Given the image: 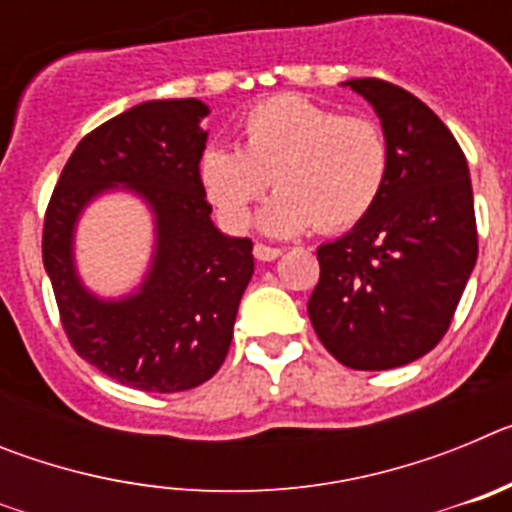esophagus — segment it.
Returning a JSON list of instances; mask_svg holds the SVG:
<instances>
[{"label": "esophagus", "instance_id": "1", "mask_svg": "<svg viewBox=\"0 0 512 512\" xmlns=\"http://www.w3.org/2000/svg\"><path fill=\"white\" fill-rule=\"evenodd\" d=\"M253 256H256L259 261H274L282 256V248L266 246V243H256V248H253Z\"/></svg>", "mask_w": 512, "mask_h": 512}]
</instances>
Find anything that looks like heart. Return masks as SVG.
<instances>
[{
	"mask_svg": "<svg viewBox=\"0 0 512 512\" xmlns=\"http://www.w3.org/2000/svg\"><path fill=\"white\" fill-rule=\"evenodd\" d=\"M387 171L390 148L377 122L302 94L251 107L238 148H210L202 158L207 194L233 228L251 220L271 182L279 187L261 217L274 235L354 228L382 197Z\"/></svg>",
	"mask_w": 512,
	"mask_h": 512,
	"instance_id": "obj_1",
	"label": "heart"
}]
</instances>
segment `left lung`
<instances>
[{
    "instance_id": "left-lung-1",
    "label": "left lung",
    "mask_w": 512,
    "mask_h": 512,
    "mask_svg": "<svg viewBox=\"0 0 512 512\" xmlns=\"http://www.w3.org/2000/svg\"><path fill=\"white\" fill-rule=\"evenodd\" d=\"M348 87L374 104L390 171L374 210L318 248L307 315L333 359L382 372L446 336L477 261V217L467 158L436 112L390 81Z\"/></svg>"
}]
</instances>
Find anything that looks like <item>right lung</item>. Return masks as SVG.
I'll return each mask as SVG.
<instances>
[{
  "mask_svg": "<svg viewBox=\"0 0 512 512\" xmlns=\"http://www.w3.org/2000/svg\"><path fill=\"white\" fill-rule=\"evenodd\" d=\"M205 115L200 99H158L102 122L71 153L45 210L43 264L63 333L81 359L143 392L192 390L223 366L253 274L251 238H225L210 220ZM112 183L152 202L159 251L138 296L99 303L75 279L70 233L80 207Z\"/></svg>",
  "mask_w": 512,
  "mask_h": 512,
  "instance_id": "1",
  "label": "right lung"
}]
</instances>
